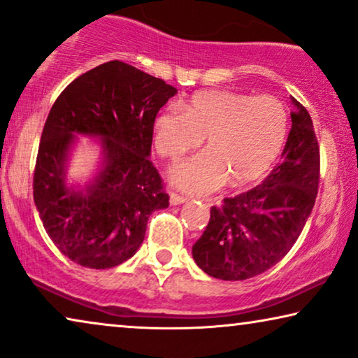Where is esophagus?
I'll use <instances>...</instances> for the list:
<instances>
[{"instance_id":"1","label":"esophagus","mask_w":358,"mask_h":358,"mask_svg":"<svg viewBox=\"0 0 358 358\" xmlns=\"http://www.w3.org/2000/svg\"><path fill=\"white\" fill-rule=\"evenodd\" d=\"M183 203H187V198L180 196V194H176V193H170V204L176 206V204H183Z\"/></svg>"}]
</instances>
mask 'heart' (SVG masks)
<instances>
[{"label": "heart", "instance_id": "obj_1", "mask_svg": "<svg viewBox=\"0 0 358 358\" xmlns=\"http://www.w3.org/2000/svg\"><path fill=\"white\" fill-rule=\"evenodd\" d=\"M288 114L280 99L231 90L194 93L182 106H170L154 121L157 152L178 160L203 142L206 150L170 170L173 187L189 194L244 187L260 180L282 154Z\"/></svg>", "mask_w": 358, "mask_h": 358}]
</instances>
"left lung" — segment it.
<instances>
[{
  "instance_id": "1",
  "label": "left lung",
  "mask_w": 358,
  "mask_h": 358,
  "mask_svg": "<svg viewBox=\"0 0 358 358\" xmlns=\"http://www.w3.org/2000/svg\"><path fill=\"white\" fill-rule=\"evenodd\" d=\"M292 129L276 165L259 187L211 208L192 254L204 273L247 280L278 264L298 241L316 201L319 147L306 108L292 96Z\"/></svg>"
}]
</instances>
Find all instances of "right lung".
Wrapping results in <instances>:
<instances>
[{"label": "right lung", "instance_id": "add662e5", "mask_svg": "<svg viewBox=\"0 0 358 358\" xmlns=\"http://www.w3.org/2000/svg\"><path fill=\"white\" fill-rule=\"evenodd\" d=\"M175 94L164 80L113 60L57 98L41 137L34 203L50 241L71 262L96 270L121 265L142 245L150 214L169 208L149 157L157 113ZM78 136L100 149L87 182L68 180Z\"/></svg>", "mask_w": 358, "mask_h": 358}]
</instances>
